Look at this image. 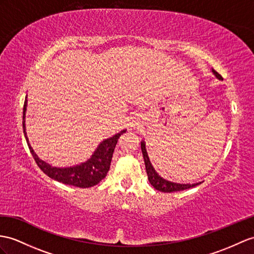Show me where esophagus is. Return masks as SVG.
<instances>
[{
    "label": "esophagus",
    "mask_w": 254,
    "mask_h": 254,
    "mask_svg": "<svg viewBox=\"0 0 254 254\" xmlns=\"http://www.w3.org/2000/svg\"><path fill=\"white\" fill-rule=\"evenodd\" d=\"M139 123H140V119L138 116H132L131 117V126H133V127H137V126H139Z\"/></svg>",
    "instance_id": "34e87169"
}]
</instances>
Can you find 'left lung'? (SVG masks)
<instances>
[{
  "mask_svg": "<svg viewBox=\"0 0 254 254\" xmlns=\"http://www.w3.org/2000/svg\"><path fill=\"white\" fill-rule=\"evenodd\" d=\"M212 72L219 79H222V76L218 72L214 70H212ZM141 150H142V155H143V158H144V164H145V169H146L148 181H150L151 185L155 190L164 191V193H171V191H178V190H183L194 188V187H196V185L201 183V182H198V183H194V184H190V183L183 184V183H176V182L165 180V179L160 177L155 171V169L153 168V166L150 162V158H148V156H147L144 141H141Z\"/></svg>",
  "mask_w": 254,
  "mask_h": 254,
  "instance_id": "left-lung-1",
  "label": "left lung"
}]
</instances>
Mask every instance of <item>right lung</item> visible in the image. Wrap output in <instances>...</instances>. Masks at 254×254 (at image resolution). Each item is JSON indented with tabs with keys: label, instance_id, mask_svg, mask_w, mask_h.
<instances>
[{
	"label": "right lung",
	"instance_id": "obj_1",
	"mask_svg": "<svg viewBox=\"0 0 254 254\" xmlns=\"http://www.w3.org/2000/svg\"><path fill=\"white\" fill-rule=\"evenodd\" d=\"M27 110V97L23 104V116H22V128L23 133L26 137L29 150L32 154V156L35 160L36 165L40 167V169L47 175L49 178L54 180L61 182L64 184L72 185L80 189L91 188L94 185L98 184L101 180L106 178L108 171L110 169L111 160H112L114 148L117 144L120 137L122 134L126 132L123 130L120 133L113 135L112 138H109L101 142L100 145L98 146L92 156L87 160V162L82 163L80 165H76L73 167H66V168H58V167H53L49 164L45 163L44 160L39 158V156L34 153L33 148L31 147L28 141L27 132H26V125H24V115H26Z\"/></svg>",
	"mask_w": 254,
	"mask_h": 254
}]
</instances>
